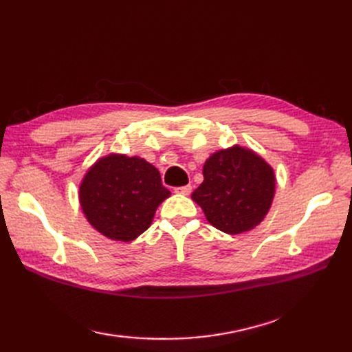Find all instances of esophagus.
I'll list each match as a JSON object with an SVG mask.
<instances>
[{
  "instance_id": "esophagus-1",
  "label": "esophagus",
  "mask_w": 352,
  "mask_h": 352,
  "mask_svg": "<svg viewBox=\"0 0 352 352\" xmlns=\"http://www.w3.org/2000/svg\"><path fill=\"white\" fill-rule=\"evenodd\" d=\"M190 190H192V186L190 185H185V186H179L175 189L176 194H180V195H189Z\"/></svg>"
}]
</instances>
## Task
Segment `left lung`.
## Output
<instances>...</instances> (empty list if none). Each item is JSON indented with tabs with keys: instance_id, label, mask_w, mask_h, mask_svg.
I'll use <instances>...</instances> for the list:
<instances>
[{
	"instance_id": "1",
	"label": "left lung",
	"mask_w": 352,
	"mask_h": 352,
	"mask_svg": "<svg viewBox=\"0 0 352 352\" xmlns=\"http://www.w3.org/2000/svg\"><path fill=\"white\" fill-rule=\"evenodd\" d=\"M204 180L192 192L211 226L238 235L258 226L274 197L276 177L269 163L239 145L211 154Z\"/></svg>"
}]
</instances>
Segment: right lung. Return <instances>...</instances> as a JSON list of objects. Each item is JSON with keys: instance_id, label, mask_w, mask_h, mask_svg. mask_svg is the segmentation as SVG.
<instances>
[{"instance_id": "1", "label": "right lung", "mask_w": 352, "mask_h": 352, "mask_svg": "<svg viewBox=\"0 0 352 352\" xmlns=\"http://www.w3.org/2000/svg\"><path fill=\"white\" fill-rule=\"evenodd\" d=\"M170 197L158 170L141 157L100 158L79 186L89 225L113 241L131 242L151 226L158 206Z\"/></svg>"}]
</instances>
